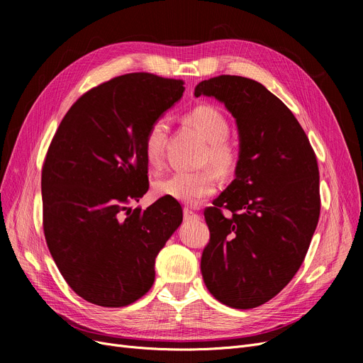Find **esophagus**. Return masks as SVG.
Here are the masks:
<instances>
[{
  "label": "esophagus",
  "instance_id": "1",
  "mask_svg": "<svg viewBox=\"0 0 363 363\" xmlns=\"http://www.w3.org/2000/svg\"><path fill=\"white\" fill-rule=\"evenodd\" d=\"M184 219L185 220H197V219H200V215H197V213H194L191 208H184Z\"/></svg>",
  "mask_w": 363,
  "mask_h": 363
}]
</instances>
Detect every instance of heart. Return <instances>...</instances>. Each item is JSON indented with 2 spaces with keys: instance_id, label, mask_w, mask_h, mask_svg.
I'll list each match as a JSON object with an SVG mask.
<instances>
[{
  "instance_id": "heart-1",
  "label": "heart",
  "mask_w": 363,
  "mask_h": 363,
  "mask_svg": "<svg viewBox=\"0 0 363 363\" xmlns=\"http://www.w3.org/2000/svg\"><path fill=\"white\" fill-rule=\"evenodd\" d=\"M184 121L203 141L207 143V162H211L212 166L223 174H228L235 167V150L226 140L230 135V122L222 111L213 106L201 104L188 111ZM166 135L167 125L163 119L155 121L147 129L143 151L150 167H157L160 164ZM216 185V177L211 170L177 172L174 175L157 181L155 189L159 196L194 206L213 196Z\"/></svg>"
}]
</instances>
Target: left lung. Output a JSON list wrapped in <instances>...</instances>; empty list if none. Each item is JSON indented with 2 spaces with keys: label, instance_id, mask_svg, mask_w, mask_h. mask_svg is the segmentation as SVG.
<instances>
[{
  "label": "left lung",
  "instance_id": "obj_1",
  "mask_svg": "<svg viewBox=\"0 0 363 363\" xmlns=\"http://www.w3.org/2000/svg\"><path fill=\"white\" fill-rule=\"evenodd\" d=\"M194 95L223 103L240 133L235 179L204 211L211 240L201 275L220 303L253 309L275 297L306 257L320 212L316 156L291 110L262 84L220 74Z\"/></svg>",
  "mask_w": 363,
  "mask_h": 363
}]
</instances>
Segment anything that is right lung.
<instances>
[{
    "instance_id": "1",
    "label": "right lung",
    "mask_w": 363,
    "mask_h": 363,
    "mask_svg": "<svg viewBox=\"0 0 363 363\" xmlns=\"http://www.w3.org/2000/svg\"><path fill=\"white\" fill-rule=\"evenodd\" d=\"M181 79L128 73L69 108L43 166V226L69 287L103 308H123L155 282V262L182 222L177 200L128 207L148 189L147 129L184 92Z\"/></svg>"
}]
</instances>
